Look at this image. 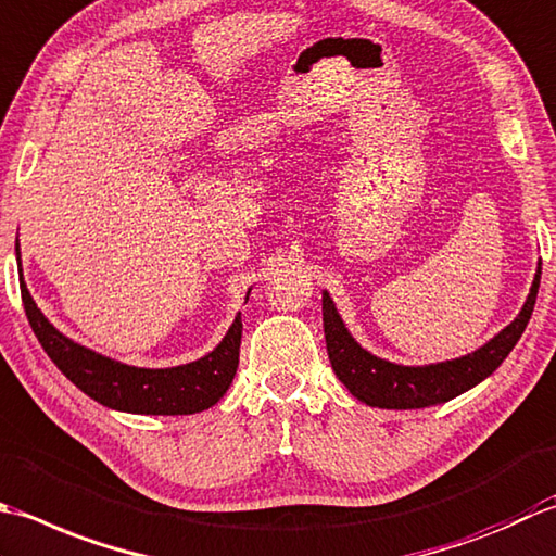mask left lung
I'll return each instance as SVG.
<instances>
[{"label":"left lung","instance_id":"obj_1","mask_svg":"<svg viewBox=\"0 0 556 556\" xmlns=\"http://www.w3.org/2000/svg\"><path fill=\"white\" fill-rule=\"evenodd\" d=\"M540 288V268L532 280V288L523 309L504 331L496 333L490 343L475 350L470 355L456 359L437 362L425 367H405L395 362L381 359L367 353L345 328L341 314L336 312L333 300L324 290V333L328 359L336 377L345 383V389L357 401L371 407H387V410H415L446 403L468 389L478 387L490 374L502 365L511 353L518 338L523 336L535 307Z\"/></svg>","mask_w":556,"mask_h":556}]
</instances>
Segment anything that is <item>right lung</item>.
<instances>
[{"label":"right lung","mask_w":556,"mask_h":556,"mask_svg":"<svg viewBox=\"0 0 556 556\" xmlns=\"http://www.w3.org/2000/svg\"><path fill=\"white\" fill-rule=\"evenodd\" d=\"M18 268H21V252ZM21 300L45 353L74 387L100 405L136 415H194L208 410L230 389L240 365L242 319L235 316L218 348L197 362L167 369L131 367L74 343L45 319L21 278Z\"/></svg>","instance_id":"right-lung-1"}]
</instances>
